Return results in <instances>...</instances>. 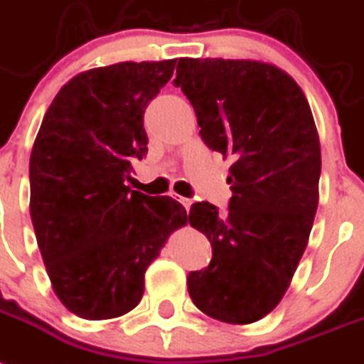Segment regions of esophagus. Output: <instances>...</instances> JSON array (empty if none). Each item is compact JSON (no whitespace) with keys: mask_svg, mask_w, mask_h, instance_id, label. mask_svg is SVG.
I'll return each instance as SVG.
<instances>
[{"mask_svg":"<svg viewBox=\"0 0 364 364\" xmlns=\"http://www.w3.org/2000/svg\"><path fill=\"white\" fill-rule=\"evenodd\" d=\"M178 203L182 204V206H184L186 210H189V208H191V204H193V200L186 199V197H178Z\"/></svg>","mask_w":364,"mask_h":364,"instance_id":"obj_1","label":"esophagus"}]
</instances>
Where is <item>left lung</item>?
<instances>
[{
    "mask_svg": "<svg viewBox=\"0 0 364 364\" xmlns=\"http://www.w3.org/2000/svg\"><path fill=\"white\" fill-rule=\"evenodd\" d=\"M175 85L208 149L232 158L229 212L206 200L189 210L212 243L208 268L189 273V297L210 318L247 326L277 307L307 247L322 169L316 124L301 87L269 63L180 57Z\"/></svg>",
    "mask_w": 364,
    "mask_h": 364,
    "instance_id": "1",
    "label": "left lung"
}]
</instances>
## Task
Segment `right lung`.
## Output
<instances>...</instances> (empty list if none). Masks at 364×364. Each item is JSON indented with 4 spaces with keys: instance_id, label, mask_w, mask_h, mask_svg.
<instances>
[{
    "instance_id": "add662e5",
    "label": "right lung",
    "mask_w": 364,
    "mask_h": 364,
    "mask_svg": "<svg viewBox=\"0 0 364 364\" xmlns=\"http://www.w3.org/2000/svg\"><path fill=\"white\" fill-rule=\"evenodd\" d=\"M175 63L81 72L57 92L33 145L29 212L38 249L55 296L85 320L137 307L146 268L188 223L175 199L126 186L134 160L146 154L145 109Z\"/></svg>"
}]
</instances>
